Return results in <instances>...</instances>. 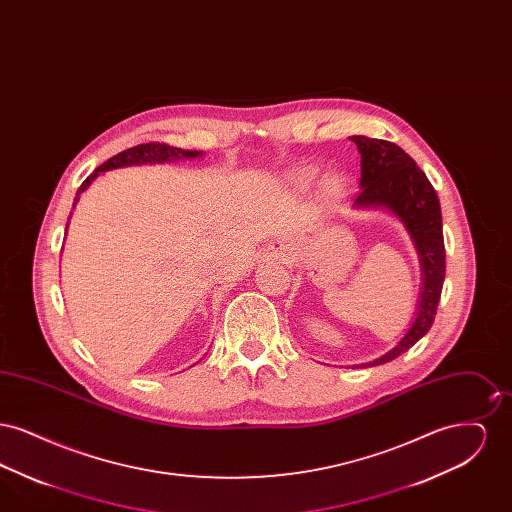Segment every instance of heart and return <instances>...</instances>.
Here are the masks:
<instances>
[{
  "label": "heart",
  "mask_w": 512,
  "mask_h": 512,
  "mask_svg": "<svg viewBox=\"0 0 512 512\" xmlns=\"http://www.w3.org/2000/svg\"><path fill=\"white\" fill-rule=\"evenodd\" d=\"M330 188H332V190H340V180H338V178H332V180H330Z\"/></svg>",
  "instance_id": "1"
}]
</instances>
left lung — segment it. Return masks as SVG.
<instances>
[{
  "mask_svg": "<svg viewBox=\"0 0 512 512\" xmlns=\"http://www.w3.org/2000/svg\"><path fill=\"white\" fill-rule=\"evenodd\" d=\"M349 140L361 153V194L353 205L359 209L382 207L401 220L422 268V292L411 328L386 355L361 366L384 365L411 349L434 324L445 280L441 209L434 186L401 147L366 136Z\"/></svg>",
  "mask_w": 512,
  "mask_h": 512,
  "instance_id": "8db88e82",
  "label": "left lung"
}]
</instances>
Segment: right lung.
<instances>
[{
	"mask_svg": "<svg viewBox=\"0 0 512 512\" xmlns=\"http://www.w3.org/2000/svg\"><path fill=\"white\" fill-rule=\"evenodd\" d=\"M203 151H190V149H180V147H172L169 144H159V142H149V144H140V146L124 149L121 153H117L115 157H111L109 161H105L101 167L92 172L82 186L78 188L76 197H74L73 209L80 199V194L98 178L101 172L113 171V169H121V167H130V165H147V163H165V161H178V159H195L201 157ZM73 215V211H71ZM69 215V220H71ZM69 228V222H67Z\"/></svg>",
	"mask_w": 512,
	"mask_h": 512,
	"instance_id": "1",
	"label": "right lung"
}]
</instances>
